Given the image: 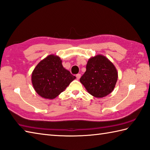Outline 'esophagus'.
Returning <instances> with one entry per match:
<instances>
[{
  "mask_svg": "<svg viewBox=\"0 0 150 150\" xmlns=\"http://www.w3.org/2000/svg\"><path fill=\"white\" fill-rule=\"evenodd\" d=\"M81 74H77L76 75V77H77V80H79V79H80V78H81Z\"/></svg>",
  "mask_w": 150,
  "mask_h": 150,
  "instance_id": "34e87169",
  "label": "esophagus"
}]
</instances>
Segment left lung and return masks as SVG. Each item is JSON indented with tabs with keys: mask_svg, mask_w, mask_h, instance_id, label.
I'll use <instances>...</instances> for the list:
<instances>
[{
	"mask_svg": "<svg viewBox=\"0 0 150 150\" xmlns=\"http://www.w3.org/2000/svg\"><path fill=\"white\" fill-rule=\"evenodd\" d=\"M117 80L118 71L114 64L105 56L97 54L88 61L80 82L90 94L101 98L112 92Z\"/></svg>",
	"mask_w": 150,
	"mask_h": 150,
	"instance_id": "1",
	"label": "left lung"
}]
</instances>
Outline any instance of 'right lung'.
<instances>
[{
  "label": "right lung",
  "instance_id": "add662e5",
  "mask_svg": "<svg viewBox=\"0 0 150 150\" xmlns=\"http://www.w3.org/2000/svg\"><path fill=\"white\" fill-rule=\"evenodd\" d=\"M62 62L58 56L50 54L41 60L32 71V85L38 94L43 98H57L76 79L64 68Z\"/></svg>",
  "mask_w": 150,
  "mask_h": 150
}]
</instances>
